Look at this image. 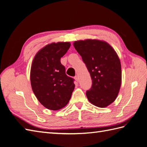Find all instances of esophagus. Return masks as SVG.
Listing matches in <instances>:
<instances>
[{
  "label": "esophagus",
  "instance_id": "esophagus-1",
  "mask_svg": "<svg viewBox=\"0 0 147 147\" xmlns=\"http://www.w3.org/2000/svg\"><path fill=\"white\" fill-rule=\"evenodd\" d=\"M74 78L75 79V80H76L77 82H78V81H79V78H78V75H75V77H74Z\"/></svg>",
  "mask_w": 147,
  "mask_h": 147
}]
</instances>
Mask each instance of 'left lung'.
<instances>
[{"mask_svg":"<svg viewBox=\"0 0 147 147\" xmlns=\"http://www.w3.org/2000/svg\"><path fill=\"white\" fill-rule=\"evenodd\" d=\"M74 46L90 72L92 85L86 92L89 101L99 108L116 100L121 84V65L108 43L96 39L78 41Z\"/></svg>","mask_w":147,"mask_h":147,"instance_id":"obj_1","label":"left lung"}]
</instances>
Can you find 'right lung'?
Returning <instances> with one entry per match:
<instances>
[{"label":"right lung","mask_w":147,"mask_h":147,"mask_svg":"<svg viewBox=\"0 0 147 147\" xmlns=\"http://www.w3.org/2000/svg\"><path fill=\"white\" fill-rule=\"evenodd\" d=\"M70 43H51L35 55L31 65L30 79L33 93L45 108L59 110L67 105L75 88L74 79L65 74L61 58Z\"/></svg>","instance_id":"right-lung-1"}]
</instances>
